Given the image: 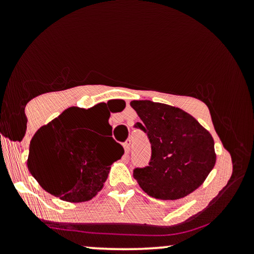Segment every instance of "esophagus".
<instances>
[{
  "instance_id": "esophagus-1",
  "label": "esophagus",
  "mask_w": 254,
  "mask_h": 254,
  "mask_svg": "<svg viewBox=\"0 0 254 254\" xmlns=\"http://www.w3.org/2000/svg\"><path fill=\"white\" fill-rule=\"evenodd\" d=\"M129 143L127 142H125V143H123V147L125 149V157H127V154H129Z\"/></svg>"
}]
</instances>
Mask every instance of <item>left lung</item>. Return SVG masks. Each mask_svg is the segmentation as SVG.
<instances>
[{"label":"left lung","mask_w":254,"mask_h":254,"mask_svg":"<svg viewBox=\"0 0 254 254\" xmlns=\"http://www.w3.org/2000/svg\"><path fill=\"white\" fill-rule=\"evenodd\" d=\"M151 143V160L136 168L133 178L145 193L157 199H180L197 190L215 162L214 138L190 113L150 100H132Z\"/></svg>","instance_id":"1"}]
</instances>
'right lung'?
Instances as JSON below:
<instances>
[{
    "mask_svg": "<svg viewBox=\"0 0 254 254\" xmlns=\"http://www.w3.org/2000/svg\"><path fill=\"white\" fill-rule=\"evenodd\" d=\"M104 105L69 107L32 137L27 167L52 196L71 203L90 200L104 188L110 166L124 154L112 137L98 142L88 130L104 117ZM109 118L107 112V124Z\"/></svg>",
    "mask_w": 254,
    "mask_h": 254,
    "instance_id": "right-lung-1",
    "label": "right lung"
}]
</instances>
